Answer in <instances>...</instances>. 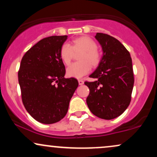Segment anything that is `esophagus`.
<instances>
[{
  "label": "esophagus",
  "instance_id": "34e87169",
  "mask_svg": "<svg viewBox=\"0 0 157 157\" xmlns=\"http://www.w3.org/2000/svg\"><path fill=\"white\" fill-rule=\"evenodd\" d=\"M78 82L80 86H82V85L84 84V81L82 80H78Z\"/></svg>",
  "mask_w": 157,
  "mask_h": 157
}]
</instances>
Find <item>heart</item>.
<instances>
[{
	"instance_id": "1",
	"label": "heart",
	"mask_w": 157,
	"mask_h": 157,
	"mask_svg": "<svg viewBox=\"0 0 157 157\" xmlns=\"http://www.w3.org/2000/svg\"><path fill=\"white\" fill-rule=\"evenodd\" d=\"M74 52H81L79 56L80 62L71 64L67 69L69 77L81 78L90 71V65L97 67L101 60V54L97 50V44L91 38L81 36L74 39L72 44L63 43L60 49V57L66 65L70 63Z\"/></svg>"
}]
</instances>
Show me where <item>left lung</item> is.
<instances>
[{"label": "left lung", "mask_w": 157, "mask_h": 157, "mask_svg": "<svg viewBox=\"0 0 157 157\" xmlns=\"http://www.w3.org/2000/svg\"><path fill=\"white\" fill-rule=\"evenodd\" d=\"M103 56L90 77L85 82L90 93L86 102L90 112L105 120L116 118L126 110L131 101L134 86L132 62L129 51L116 38L102 33L95 36Z\"/></svg>", "instance_id": "obj_1"}]
</instances>
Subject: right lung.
Wrapping results in <instances>:
<instances>
[{"instance_id":"right-lung-1","label":"right lung","mask_w":157,"mask_h":157,"mask_svg":"<svg viewBox=\"0 0 157 157\" xmlns=\"http://www.w3.org/2000/svg\"><path fill=\"white\" fill-rule=\"evenodd\" d=\"M67 36L41 39L22 58L18 81L26 110L37 121L51 124L67 115L69 101L78 86L75 78H65L60 49Z\"/></svg>"}]
</instances>
